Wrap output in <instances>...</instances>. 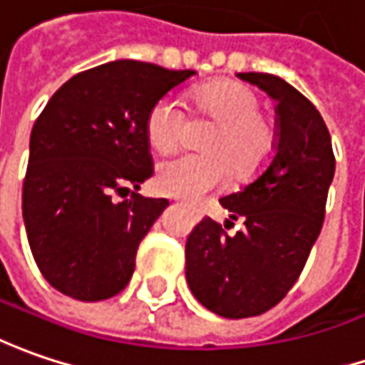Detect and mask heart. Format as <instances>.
<instances>
[{
    "mask_svg": "<svg viewBox=\"0 0 365 365\" xmlns=\"http://www.w3.org/2000/svg\"><path fill=\"white\" fill-rule=\"evenodd\" d=\"M192 110L214 120L200 147L202 155H178L157 167L155 187L171 198L194 200L232 182H247L262 169L276 149V126L259 112V96L243 83L220 79L194 89ZM153 149L171 151L185 133L182 103L165 96L153 103L147 122Z\"/></svg>",
    "mask_w": 365,
    "mask_h": 365,
    "instance_id": "obj_1",
    "label": "heart"
}]
</instances>
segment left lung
<instances>
[{"label": "left lung", "mask_w": 365, "mask_h": 365, "mask_svg": "<svg viewBox=\"0 0 365 365\" xmlns=\"http://www.w3.org/2000/svg\"><path fill=\"white\" fill-rule=\"evenodd\" d=\"M276 102V149L262 173L220 198L244 229L204 218L185 243V279L202 307L227 319L257 317L288 294L323 229L335 175L331 135L319 110L269 73H237ZM230 220L225 228H230Z\"/></svg>", "instance_id": "1"}]
</instances>
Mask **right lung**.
<instances>
[{"mask_svg": "<svg viewBox=\"0 0 365 365\" xmlns=\"http://www.w3.org/2000/svg\"><path fill=\"white\" fill-rule=\"evenodd\" d=\"M194 75L110 61L61 86L34 122L22 216L40 274L58 292L98 302L130 282L138 243L169 206L136 194L153 175L147 114Z\"/></svg>", "mask_w": 365, "mask_h": 365, "instance_id": "right-lung-1", "label": "right lung"}]
</instances>
